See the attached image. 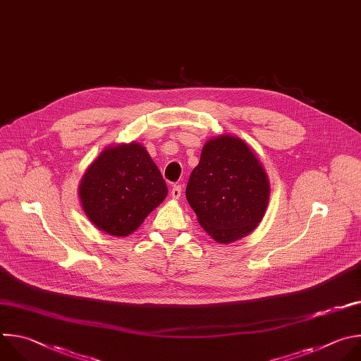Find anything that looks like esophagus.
<instances>
[{
  "instance_id": "34e87169",
  "label": "esophagus",
  "mask_w": 361,
  "mask_h": 361,
  "mask_svg": "<svg viewBox=\"0 0 361 361\" xmlns=\"http://www.w3.org/2000/svg\"><path fill=\"white\" fill-rule=\"evenodd\" d=\"M171 195L173 199H179L182 195V186L180 185H173L171 189Z\"/></svg>"
}]
</instances>
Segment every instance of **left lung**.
Masks as SVG:
<instances>
[{
    "mask_svg": "<svg viewBox=\"0 0 361 361\" xmlns=\"http://www.w3.org/2000/svg\"><path fill=\"white\" fill-rule=\"evenodd\" d=\"M269 180L259 159L235 136L210 139L192 171L186 199L200 226L218 243L249 235L269 202Z\"/></svg>",
    "mask_w": 361,
    "mask_h": 361,
    "instance_id": "obj_1",
    "label": "left lung"
}]
</instances>
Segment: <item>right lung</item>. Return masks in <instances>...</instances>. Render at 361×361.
Segmentation results:
<instances>
[{
  "instance_id": "obj_1",
  "label": "right lung",
  "mask_w": 361,
  "mask_h": 361,
  "mask_svg": "<svg viewBox=\"0 0 361 361\" xmlns=\"http://www.w3.org/2000/svg\"><path fill=\"white\" fill-rule=\"evenodd\" d=\"M166 183L139 143L105 149L81 180L80 196L88 219L112 236H126L164 202Z\"/></svg>"
}]
</instances>
